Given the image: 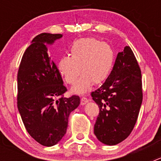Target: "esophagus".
Returning a JSON list of instances; mask_svg holds the SVG:
<instances>
[{
  "label": "esophagus",
  "mask_w": 161,
  "mask_h": 161,
  "mask_svg": "<svg viewBox=\"0 0 161 161\" xmlns=\"http://www.w3.org/2000/svg\"><path fill=\"white\" fill-rule=\"evenodd\" d=\"M89 100L86 98V97H82V98H81V105H85L86 103H88Z\"/></svg>",
  "instance_id": "obj_1"
}]
</instances>
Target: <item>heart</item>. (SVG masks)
I'll list each match as a JSON object with an SVG mask.
<instances>
[{"instance_id":"1","label":"heart","mask_w":161,"mask_h":161,"mask_svg":"<svg viewBox=\"0 0 161 161\" xmlns=\"http://www.w3.org/2000/svg\"><path fill=\"white\" fill-rule=\"evenodd\" d=\"M114 62V50L108 43L98 39L82 38L70 47V55H64L58 61V70L68 84L75 83L74 93H85L92 84L99 85L106 80Z\"/></svg>"}]
</instances>
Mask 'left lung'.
<instances>
[{"label":"left lung","instance_id":"left-lung-1","mask_svg":"<svg viewBox=\"0 0 161 161\" xmlns=\"http://www.w3.org/2000/svg\"><path fill=\"white\" fill-rule=\"evenodd\" d=\"M91 96L100 108L94 125L98 140L109 146L125 140L134 129L142 102L141 70L130 47L118 53L111 74Z\"/></svg>","mask_w":161,"mask_h":161}]
</instances>
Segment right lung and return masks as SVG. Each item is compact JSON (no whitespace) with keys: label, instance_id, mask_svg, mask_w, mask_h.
<instances>
[{"label":"right lung","instance_id":"add662e5","mask_svg":"<svg viewBox=\"0 0 161 161\" xmlns=\"http://www.w3.org/2000/svg\"><path fill=\"white\" fill-rule=\"evenodd\" d=\"M61 34L41 33L25 50L18 71V109L29 134L41 145L52 147L66 133L70 113L79 107V96L66 98L67 89L47 44ZM57 98H59L56 100Z\"/></svg>","mask_w":161,"mask_h":161}]
</instances>
